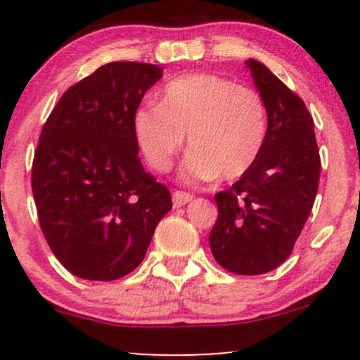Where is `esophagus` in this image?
Wrapping results in <instances>:
<instances>
[{
	"label": "esophagus",
	"instance_id": "obj_1",
	"mask_svg": "<svg viewBox=\"0 0 360 360\" xmlns=\"http://www.w3.org/2000/svg\"><path fill=\"white\" fill-rule=\"evenodd\" d=\"M191 200H193V194H189V193L176 191L174 194H172V201H174L176 208H179V206L188 205Z\"/></svg>",
	"mask_w": 360,
	"mask_h": 360
}]
</instances>
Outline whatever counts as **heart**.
I'll use <instances>...</instances> for the list:
<instances>
[{
    "mask_svg": "<svg viewBox=\"0 0 360 360\" xmlns=\"http://www.w3.org/2000/svg\"><path fill=\"white\" fill-rule=\"evenodd\" d=\"M134 131L147 164L171 169L188 135L191 148L183 177L188 183L235 179L254 166L267 137V110L255 89L214 74H189L167 82L159 106L134 115Z\"/></svg>",
    "mask_w": 360,
    "mask_h": 360,
    "instance_id": "1",
    "label": "heart"
}]
</instances>
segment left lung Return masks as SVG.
Masks as SVG:
<instances>
[{
    "instance_id": "1",
    "label": "left lung",
    "mask_w": 360,
    "mask_h": 360,
    "mask_svg": "<svg viewBox=\"0 0 360 360\" xmlns=\"http://www.w3.org/2000/svg\"><path fill=\"white\" fill-rule=\"evenodd\" d=\"M245 65L266 103L267 137L254 166L214 194L218 220L210 247L223 269L257 276L291 255L315 203L321 164L303 100L262 62L249 59Z\"/></svg>"
}]
</instances>
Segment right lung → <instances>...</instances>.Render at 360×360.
Wrapping results in <instances>:
<instances>
[{
    "label": "right lung",
    "instance_id": "1",
    "mask_svg": "<svg viewBox=\"0 0 360 360\" xmlns=\"http://www.w3.org/2000/svg\"><path fill=\"white\" fill-rule=\"evenodd\" d=\"M162 69L110 62L62 94L32 169L40 229L71 274L115 281L146 257L172 208L166 186L139 159L134 115Z\"/></svg>",
    "mask_w": 360,
    "mask_h": 360
}]
</instances>
